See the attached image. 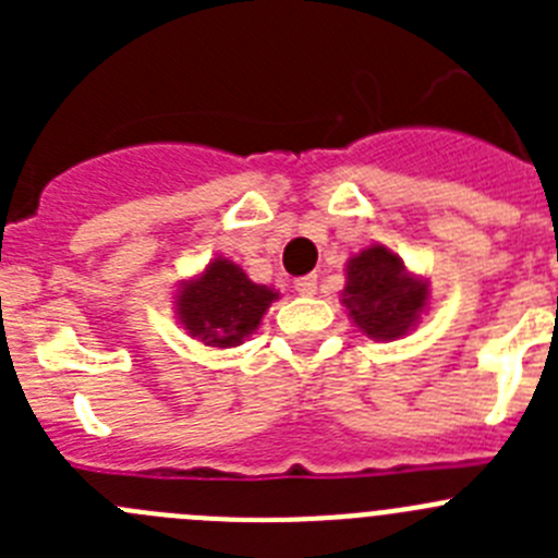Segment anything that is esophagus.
I'll use <instances>...</instances> for the list:
<instances>
[{
    "label": "esophagus",
    "instance_id": "esophagus-1",
    "mask_svg": "<svg viewBox=\"0 0 558 558\" xmlns=\"http://www.w3.org/2000/svg\"><path fill=\"white\" fill-rule=\"evenodd\" d=\"M293 288L299 290V293H302V295H313L315 290H318V276H315V274L302 276V279H295Z\"/></svg>",
    "mask_w": 558,
    "mask_h": 558
}]
</instances>
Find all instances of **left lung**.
<instances>
[{
	"label": "left lung",
	"mask_w": 558,
	"mask_h": 558,
	"mask_svg": "<svg viewBox=\"0 0 558 558\" xmlns=\"http://www.w3.org/2000/svg\"><path fill=\"white\" fill-rule=\"evenodd\" d=\"M427 302V284L413 279L402 259L372 245L347 265L343 304L368 338L391 340L416 324Z\"/></svg>",
	"instance_id": "obj_1"
}]
</instances>
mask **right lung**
<instances>
[{
    "instance_id": "add662e5",
    "label": "right lung",
    "mask_w": 558,
    "mask_h": 558,
    "mask_svg": "<svg viewBox=\"0 0 558 558\" xmlns=\"http://www.w3.org/2000/svg\"><path fill=\"white\" fill-rule=\"evenodd\" d=\"M276 299L279 293L251 282L243 268L229 259H215L198 279L181 288L175 304L192 338H201L206 347L226 349L248 338Z\"/></svg>"
}]
</instances>
